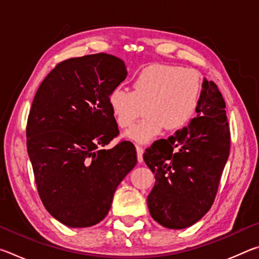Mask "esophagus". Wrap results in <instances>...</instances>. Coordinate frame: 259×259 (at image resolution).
<instances>
[{"instance_id":"1","label":"esophagus","mask_w":259,"mask_h":259,"mask_svg":"<svg viewBox=\"0 0 259 259\" xmlns=\"http://www.w3.org/2000/svg\"><path fill=\"white\" fill-rule=\"evenodd\" d=\"M136 151H137V159L138 162L142 163L143 162V154H144V148L142 146H136Z\"/></svg>"}]
</instances>
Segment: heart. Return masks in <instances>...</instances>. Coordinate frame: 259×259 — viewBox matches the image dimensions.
Masks as SVG:
<instances>
[{"instance_id":"1","label":"heart","mask_w":259,"mask_h":259,"mask_svg":"<svg viewBox=\"0 0 259 259\" xmlns=\"http://www.w3.org/2000/svg\"><path fill=\"white\" fill-rule=\"evenodd\" d=\"M133 91L116 87L107 102L117 124L129 128L126 137L137 143H148L163 129L174 131L185 126L198 107L200 78L194 71L172 65H148L135 74Z\"/></svg>"}]
</instances>
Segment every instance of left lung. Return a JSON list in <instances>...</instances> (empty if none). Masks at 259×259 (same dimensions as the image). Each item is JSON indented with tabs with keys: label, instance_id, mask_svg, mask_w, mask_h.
Here are the masks:
<instances>
[{
	"label": "left lung",
	"instance_id": "1",
	"mask_svg": "<svg viewBox=\"0 0 259 259\" xmlns=\"http://www.w3.org/2000/svg\"><path fill=\"white\" fill-rule=\"evenodd\" d=\"M225 107L217 85L203 78L196 117L144 153V161L155 174L148 209L166 229L192 226L211 208L230 155Z\"/></svg>",
	"mask_w": 259,
	"mask_h": 259
}]
</instances>
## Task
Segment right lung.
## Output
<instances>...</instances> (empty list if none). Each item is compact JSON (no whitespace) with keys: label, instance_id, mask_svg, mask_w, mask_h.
<instances>
[{"label":"right lung","instance_id":"right-lung-1","mask_svg":"<svg viewBox=\"0 0 259 259\" xmlns=\"http://www.w3.org/2000/svg\"><path fill=\"white\" fill-rule=\"evenodd\" d=\"M124 61L96 54L52 69L35 94L26 137L35 183L46 209L68 227L107 216L114 193L137 164L134 144L119 135L108 95L126 77Z\"/></svg>","mask_w":259,"mask_h":259}]
</instances>
